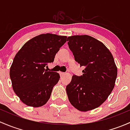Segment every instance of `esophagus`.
Masks as SVG:
<instances>
[{"label":"esophagus","instance_id":"obj_1","mask_svg":"<svg viewBox=\"0 0 130 130\" xmlns=\"http://www.w3.org/2000/svg\"><path fill=\"white\" fill-rule=\"evenodd\" d=\"M59 74H60V76H63L65 74V73H62V72H60Z\"/></svg>","mask_w":130,"mask_h":130}]
</instances>
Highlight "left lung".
I'll use <instances>...</instances> for the list:
<instances>
[{"label":"left lung","instance_id":"1","mask_svg":"<svg viewBox=\"0 0 130 130\" xmlns=\"http://www.w3.org/2000/svg\"><path fill=\"white\" fill-rule=\"evenodd\" d=\"M67 41L75 61L85 67L83 75H73L66 86L69 101L81 111L94 109L105 102L115 87L114 58L103 43L91 36H70Z\"/></svg>","mask_w":130,"mask_h":130}]
</instances>
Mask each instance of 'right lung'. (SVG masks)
<instances>
[{
    "instance_id": "add662e5",
    "label": "right lung",
    "mask_w": 130,
    "mask_h": 130,
    "mask_svg": "<svg viewBox=\"0 0 130 130\" xmlns=\"http://www.w3.org/2000/svg\"><path fill=\"white\" fill-rule=\"evenodd\" d=\"M66 40V36L42 34L27 41L16 54L10 77L14 92L25 105L40 107L49 100L60 76L45 67L54 61Z\"/></svg>"
}]
</instances>
